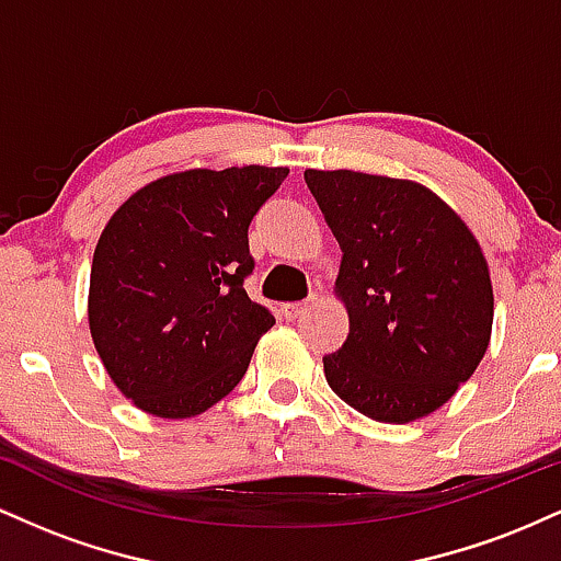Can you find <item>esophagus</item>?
<instances>
[{"mask_svg":"<svg viewBox=\"0 0 561 561\" xmlns=\"http://www.w3.org/2000/svg\"><path fill=\"white\" fill-rule=\"evenodd\" d=\"M308 308V302H285V306H282V317L285 319H298L302 311H306Z\"/></svg>","mask_w":561,"mask_h":561,"instance_id":"obj_1","label":"esophagus"}]
</instances>
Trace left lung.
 <instances>
[{"label":"left lung","mask_w":561,"mask_h":561,"mask_svg":"<svg viewBox=\"0 0 561 561\" xmlns=\"http://www.w3.org/2000/svg\"><path fill=\"white\" fill-rule=\"evenodd\" d=\"M343 263L351 330L324 356L330 388L377 422L433 414L474 375L493 327L488 263L427 186L358 171H306Z\"/></svg>","instance_id":"obj_1"}]
</instances>
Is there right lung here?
<instances>
[{
    "mask_svg": "<svg viewBox=\"0 0 561 561\" xmlns=\"http://www.w3.org/2000/svg\"><path fill=\"white\" fill-rule=\"evenodd\" d=\"M287 169L184 171L115 210L92 261L89 330L107 375L147 414L186 420L237 388L263 332L248 227Z\"/></svg>",
    "mask_w": 561,
    "mask_h": 561,
    "instance_id": "right-lung-1",
    "label": "right lung"
}]
</instances>
